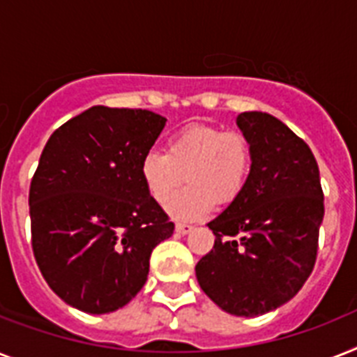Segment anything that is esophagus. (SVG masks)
I'll return each instance as SVG.
<instances>
[{
  "mask_svg": "<svg viewBox=\"0 0 357 357\" xmlns=\"http://www.w3.org/2000/svg\"><path fill=\"white\" fill-rule=\"evenodd\" d=\"M192 225H188V224H181V222H178V224H176V233H179V234H188L190 233V231H192Z\"/></svg>",
  "mask_w": 357,
  "mask_h": 357,
  "instance_id": "esophagus-1",
  "label": "esophagus"
}]
</instances>
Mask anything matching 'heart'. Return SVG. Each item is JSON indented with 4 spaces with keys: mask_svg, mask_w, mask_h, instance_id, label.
<instances>
[{
    "mask_svg": "<svg viewBox=\"0 0 357 357\" xmlns=\"http://www.w3.org/2000/svg\"><path fill=\"white\" fill-rule=\"evenodd\" d=\"M251 144L240 132L218 126L188 124L167 143V153L150 150L143 155L139 172L150 198L167 204L187 177L189 185L169 204V213L179 220L207 216L216 205L238 198L251 172Z\"/></svg>",
    "mask_w": 357,
    "mask_h": 357,
    "instance_id": "heart-1",
    "label": "heart"
}]
</instances>
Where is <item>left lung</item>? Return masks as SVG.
Instances as JSON below:
<instances>
[{
    "label": "left lung",
    "instance_id": "1",
    "mask_svg": "<svg viewBox=\"0 0 357 357\" xmlns=\"http://www.w3.org/2000/svg\"><path fill=\"white\" fill-rule=\"evenodd\" d=\"M236 124L251 144V172L238 198L207 224L216 240L196 279L224 312L257 317L294 299L312 273L323 188L314 153L282 121L244 112Z\"/></svg>",
    "mask_w": 357,
    "mask_h": 357
}]
</instances>
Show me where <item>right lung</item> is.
I'll use <instances>...</instances> for the list:
<instances>
[{"label": "right lung", "mask_w": 357, "mask_h": 357, "mask_svg": "<svg viewBox=\"0 0 357 357\" xmlns=\"http://www.w3.org/2000/svg\"><path fill=\"white\" fill-rule=\"evenodd\" d=\"M165 123L149 109L93 106L49 137L29 190L33 251L69 306L97 315L126 306L152 249L172 236L139 172Z\"/></svg>", "instance_id": "obj_1"}]
</instances>
